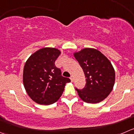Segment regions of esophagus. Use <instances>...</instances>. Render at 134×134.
Returning a JSON list of instances; mask_svg holds the SVG:
<instances>
[{
    "mask_svg": "<svg viewBox=\"0 0 134 134\" xmlns=\"http://www.w3.org/2000/svg\"><path fill=\"white\" fill-rule=\"evenodd\" d=\"M70 79H71V82H73V81H74V77H73V76H71V78H70Z\"/></svg>",
    "mask_w": 134,
    "mask_h": 134,
    "instance_id": "1",
    "label": "esophagus"
}]
</instances>
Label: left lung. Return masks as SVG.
<instances>
[{
  "instance_id": "1",
  "label": "left lung",
  "mask_w": 134,
  "mask_h": 134,
  "mask_svg": "<svg viewBox=\"0 0 134 134\" xmlns=\"http://www.w3.org/2000/svg\"><path fill=\"white\" fill-rule=\"evenodd\" d=\"M74 56L82 69L86 81L82 90L76 88L79 97L86 103L102 102L115 84V72L111 62L101 52L90 48L75 52Z\"/></svg>"
}]
</instances>
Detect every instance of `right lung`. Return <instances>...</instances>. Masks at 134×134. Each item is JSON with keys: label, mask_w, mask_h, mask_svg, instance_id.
I'll return each instance as SVG.
<instances>
[{"label": "right lung", "mask_w": 134, "mask_h": 134, "mask_svg": "<svg viewBox=\"0 0 134 134\" xmlns=\"http://www.w3.org/2000/svg\"><path fill=\"white\" fill-rule=\"evenodd\" d=\"M61 54L54 48H43L32 54L25 64L23 82L27 94L40 105L52 104L63 93L69 78L62 76L55 62Z\"/></svg>", "instance_id": "add662e5"}]
</instances>
